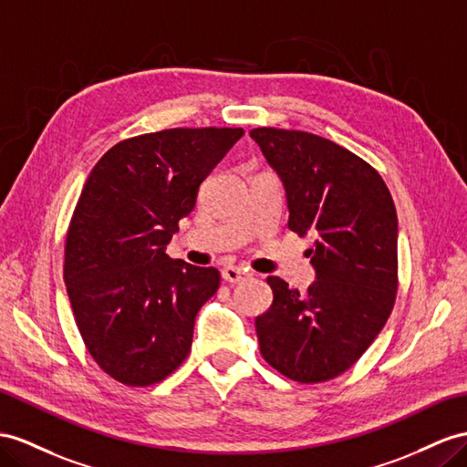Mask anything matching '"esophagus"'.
Returning <instances> with one entry per match:
<instances>
[{
    "label": "esophagus",
    "mask_w": 467,
    "mask_h": 467,
    "mask_svg": "<svg viewBox=\"0 0 467 467\" xmlns=\"http://www.w3.org/2000/svg\"><path fill=\"white\" fill-rule=\"evenodd\" d=\"M221 274H223V280L231 282V284L241 282V280H244V278L248 276L246 270H243L241 266H224V268L221 270Z\"/></svg>",
    "instance_id": "esophagus-1"
}]
</instances>
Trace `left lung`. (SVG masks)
Here are the masks:
<instances>
[{
    "instance_id": "1",
    "label": "left lung",
    "mask_w": 467,
    "mask_h": 467,
    "mask_svg": "<svg viewBox=\"0 0 467 467\" xmlns=\"http://www.w3.org/2000/svg\"><path fill=\"white\" fill-rule=\"evenodd\" d=\"M278 171L290 231L314 234L307 292L268 276L274 300L256 317L265 361L296 382H324L353 367L385 327L399 290L397 209L373 165L309 131L254 128Z\"/></svg>"
}]
</instances>
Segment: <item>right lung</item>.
<instances>
[{"label": "right lung", "mask_w": 467, "mask_h": 467, "mask_svg": "<svg viewBox=\"0 0 467 467\" xmlns=\"http://www.w3.org/2000/svg\"><path fill=\"white\" fill-rule=\"evenodd\" d=\"M243 128H170L118 141L90 171L68 223L63 276L80 337L114 380L150 387L182 365L217 268L165 246Z\"/></svg>", "instance_id": "obj_1"}]
</instances>
